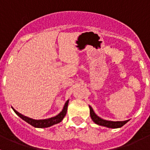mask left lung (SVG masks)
I'll use <instances>...</instances> for the list:
<instances>
[{
  "mask_svg": "<svg viewBox=\"0 0 150 150\" xmlns=\"http://www.w3.org/2000/svg\"><path fill=\"white\" fill-rule=\"evenodd\" d=\"M90 110V116L92 121L95 123V124L98 125H101V126L107 127L109 128H121L125 124H126L129 120H125V121H109V120H105L99 117L98 115H96L95 112H94L93 109L91 106L88 105Z\"/></svg>",
  "mask_w": 150,
  "mask_h": 150,
  "instance_id": "obj_1",
  "label": "left lung"
}]
</instances>
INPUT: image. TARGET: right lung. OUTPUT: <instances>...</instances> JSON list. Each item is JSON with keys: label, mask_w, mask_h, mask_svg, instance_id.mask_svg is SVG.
Instances as JSON below:
<instances>
[{"label": "right lung", "mask_w": 150, "mask_h": 150, "mask_svg": "<svg viewBox=\"0 0 150 150\" xmlns=\"http://www.w3.org/2000/svg\"><path fill=\"white\" fill-rule=\"evenodd\" d=\"M68 103H69V100H67V101L65 102L64 105L62 110L59 112V114L53 116V117L48 118V119H44V120H34V119H31V118L28 117V116H24V115L21 114L20 112H18V111L16 110L13 107H12V108H13V111L16 113L17 116H19L22 120H23L24 121H25L26 122L30 124V125H32V126L35 127V128H49V127L50 126H52V125H54L61 122L63 120V119L64 118V116H65L66 113H67Z\"/></svg>", "instance_id": "right-lung-1"}]
</instances>
